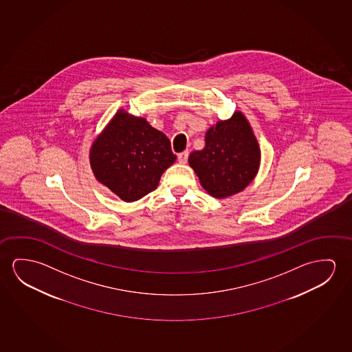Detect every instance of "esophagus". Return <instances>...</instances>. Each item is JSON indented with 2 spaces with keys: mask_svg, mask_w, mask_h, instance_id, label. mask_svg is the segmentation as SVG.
<instances>
[{
  "mask_svg": "<svg viewBox=\"0 0 352 352\" xmlns=\"http://www.w3.org/2000/svg\"><path fill=\"white\" fill-rule=\"evenodd\" d=\"M188 157H189V152H188V151H184V152H182V153H179V155H178L179 163H182V164H185V163L188 162Z\"/></svg>",
  "mask_w": 352,
  "mask_h": 352,
  "instance_id": "obj_1",
  "label": "esophagus"
}]
</instances>
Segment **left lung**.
Here are the masks:
<instances>
[{"label":"left lung","instance_id":"8db88e82","mask_svg":"<svg viewBox=\"0 0 352 352\" xmlns=\"http://www.w3.org/2000/svg\"><path fill=\"white\" fill-rule=\"evenodd\" d=\"M206 146L190 153L189 166L200 184L216 199L241 192L256 178L261 148L249 120L240 111L207 130Z\"/></svg>","mask_w":352,"mask_h":352}]
</instances>
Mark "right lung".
<instances>
[{
	"label": "right lung",
	"instance_id": "add662e5",
	"mask_svg": "<svg viewBox=\"0 0 352 352\" xmlns=\"http://www.w3.org/2000/svg\"><path fill=\"white\" fill-rule=\"evenodd\" d=\"M89 160L98 183L120 200L134 202L156 189L177 156L166 134L146 118L119 109L92 142Z\"/></svg>",
	"mask_w": 352,
	"mask_h": 352
}]
</instances>
